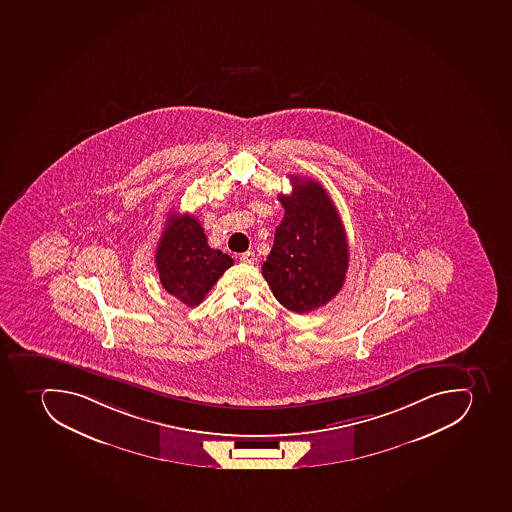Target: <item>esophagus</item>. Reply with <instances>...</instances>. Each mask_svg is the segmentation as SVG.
<instances>
[{
  "label": "esophagus",
  "instance_id": "1",
  "mask_svg": "<svg viewBox=\"0 0 512 512\" xmlns=\"http://www.w3.org/2000/svg\"><path fill=\"white\" fill-rule=\"evenodd\" d=\"M240 261L245 262V264H254L256 256L251 251H246V253L240 254Z\"/></svg>",
  "mask_w": 512,
  "mask_h": 512
}]
</instances>
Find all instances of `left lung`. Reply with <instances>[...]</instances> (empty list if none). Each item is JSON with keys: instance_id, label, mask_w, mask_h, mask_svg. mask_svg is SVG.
<instances>
[{"instance_id": "8db88e82", "label": "left lung", "mask_w": 512, "mask_h": 512, "mask_svg": "<svg viewBox=\"0 0 512 512\" xmlns=\"http://www.w3.org/2000/svg\"><path fill=\"white\" fill-rule=\"evenodd\" d=\"M290 183L292 193L279 194L284 219L275 228L262 277L280 305L305 314L340 292L348 269V243L326 189L318 181L295 175Z\"/></svg>"}]
</instances>
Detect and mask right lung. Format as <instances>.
I'll return each mask as SVG.
<instances>
[{
	"instance_id": "add662e5",
	"label": "right lung",
	"mask_w": 512,
	"mask_h": 512,
	"mask_svg": "<svg viewBox=\"0 0 512 512\" xmlns=\"http://www.w3.org/2000/svg\"><path fill=\"white\" fill-rule=\"evenodd\" d=\"M155 264L165 290L193 308L233 266V259L207 245L204 228L193 215L172 214L160 237Z\"/></svg>"
}]
</instances>
